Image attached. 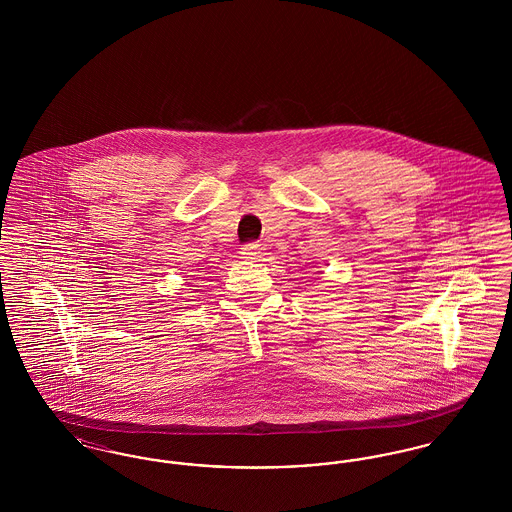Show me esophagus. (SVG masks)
<instances>
[{
  "mask_svg": "<svg viewBox=\"0 0 512 512\" xmlns=\"http://www.w3.org/2000/svg\"><path fill=\"white\" fill-rule=\"evenodd\" d=\"M259 253H261V247L257 244H245L242 247V255H244L245 259H257Z\"/></svg>",
  "mask_w": 512,
  "mask_h": 512,
  "instance_id": "esophagus-1",
  "label": "esophagus"
}]
</instances>
